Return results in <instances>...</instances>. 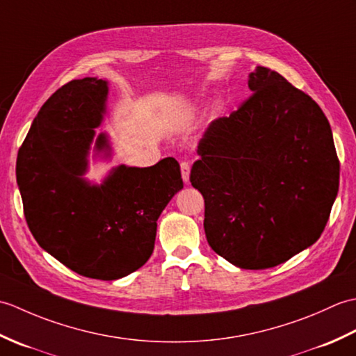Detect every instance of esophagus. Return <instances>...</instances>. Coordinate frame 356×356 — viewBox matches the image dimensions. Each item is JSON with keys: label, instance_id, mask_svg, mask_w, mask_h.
Listing matches in <instances>:
<instances>
[{"label": "esophagus", "instance_id": "esophagus-1", "mask_svg": "<svg viewBox=\"0 0 356 356\" xmlns=\"http://www.w3.org/2000/svg\"><path fill=\"white\" fill-rule=\"evenodd\" d=\"M180 171H182L184 182H188V180H190V162H180Z\"/></svg>", "mask_w": 356, "mask_h": 356}]
</instances>
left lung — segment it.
<instances>
[{"label":"left lung","instance_id":"obj_1","mask_svg":"<svg viewBox=\"0 0 356 356\" xmlns=\"http://www.w3.org/2000/svg\"><path fill=\"white\" fill-rule=\"evenodd\" d=\"M252 95L213 120L190 180L205 199L207 240L241 269H268L314 245L338 193L327 118L282 74L257 67Z\"/></svg>","mask_w":356,"mask_h":356}]
</instances>
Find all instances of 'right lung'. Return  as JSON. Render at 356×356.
I'll list each match as a JSON object with an SVG mask.
<instances>
[{
  "label": "right lung",
  "instance_id": "add662e5",
  "mask_svg": "<svg viewBox=\"0 0 356 356\" xmlns=\"http://www.w3.org/2000/svg\"><path fill=\"white\" fill-rule=\"evenodd\" d=\"M107 93V82L96 78L58 88L18 151L17 182L29 229L42 249L81 275L118 280L153 254L157 218L184 182L174 157L148 168L120 165L101 186L81 177ZM107 147L101 134L96 148Z\"/></svg>",
  "mask_w": 356,
  "mask_h": 356
}]
</instances>
